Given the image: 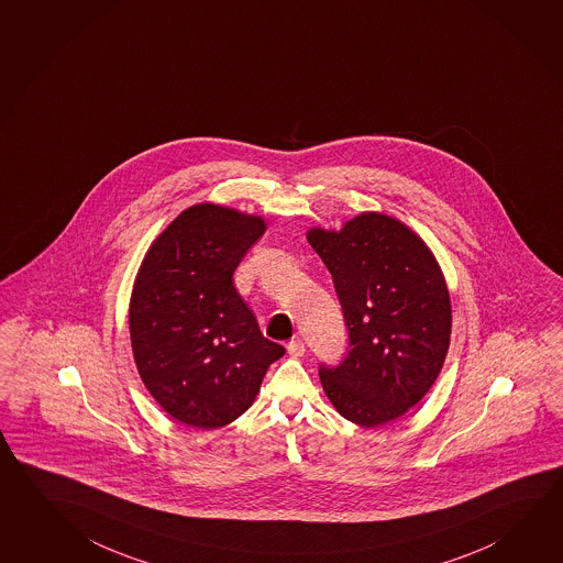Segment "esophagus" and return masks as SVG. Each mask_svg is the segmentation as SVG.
Returning a JSON list of instances; mask_svg holds the SVG:
<instances>
[{
  "label": "esophagus",
  "mask_w": 563,
  "mask_h": 563,
  "mask_svg": "<svg viewBox=\"0 0 563 563\" xmlns=\"http://www.w3.org/2000/svg\"><path fill=\"white\" fill-rule=\"evenodd\" d=\"M287 353H289L291 357H303V353H306V343H303L299 338L291 339V341L287 343Z\"/></svg>",
  "instance_id": "34e87169"
}]
</instances>
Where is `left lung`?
<instances>
[{"label":"left lung","mask_w":563,"mask_h":563,"mask_svg":"<svg viewBox=\"0 0 563 563\" xmlns=\"http://www.w3.org/2000/svg\"><path fill=\"white\" fill-rule=\"evenodd\" d=\"M307 240L333 277L345 319L343 361L319 365L341 417L373 429L399 419L439 377L450 343V297L424 242L385 214H361L341 232Z\"/></svg>","instance_id":"obj_1"}]
</instances>
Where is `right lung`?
Wrapping results in <instances>:
<instances>
[{"label":"right lung","mask_w":563,"mask_h":563,"mask_svg":"<svg viewBox=\"0 0 563 563\" xmlns=\"http://www.w3.org/2000/svg\"><path fill=\"white\" fill-rule=\"evenodd\" d=\"M264 230L257 216L192 206L158 235L136 276V367L156 402L188 427L218 429L244 415L286 353L262 335L232 279Z\"/></svg>","instance_id":"add662e5"}]
</instances>
